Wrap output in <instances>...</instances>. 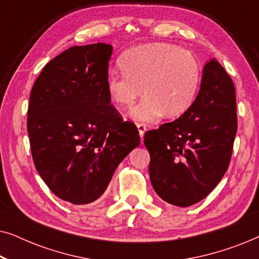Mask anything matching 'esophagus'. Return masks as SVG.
<instances>
[{
    "label": "esophagus",
    "mask_w": 259,
    "mask_h": 259,
    "mask_svg": "<svg viewBox=\"0 0 259 259\" xmlns=\"http://www.w3.org/2000/svg\"><path fill=\"white\" fill-rule=\"evenodd\" d=\"M138 131H139V136H140V138H141V140H143V138H144V134H145V132H146V125H145V123H138Z\"/></svg>",
    "instance_id": "1"
}]
</instances>
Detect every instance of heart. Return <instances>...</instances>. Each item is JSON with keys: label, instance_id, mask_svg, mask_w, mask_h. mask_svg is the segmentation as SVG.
<instances>
[{"label": "heart", "instance_id": "1", "mask_svg": "<svg viewBox=\"0 0 259 259\" xmlns=\"http://www.w3.org/2000/svg\"><path fill=\"white\" fill-rule=\"evenodd\" d=\"M121 73H109L106 91L118 109H128L141 94L145 97L131 112L137 122H153L162 115L176 118L196 100L203 70L197 56L168 44H148L123 53Z\"/></svg>", "mask_w": 259, "mask_h": 259}]
</instances>
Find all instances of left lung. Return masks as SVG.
<instances>
[{
  "label": "left lung",
  "instance_id": "8db88e82",
  "mask_svg": "<svg viewBox=\"0 0 259 259\" xmlns=\"http://www.w3.org/2000/svg\"><path fill=\"white\" fill-rule=\"evenodd\" d=\"M236 133L235 84L211 59L191 107L175 121L145 133L151 183L158 196L182 207L204 199L228 171Z\"/></svg>",
  "mask_w": 259,
  "mask_h": 259
}]
</instances>
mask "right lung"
I'll list each match as a JSON object with an SVG mask.
<instances>
[{
  "instance_id": "add662e5",
  "label": "right lung",
  "mask_w": 259,
  "mask_h": 259,
  "mask_svg": "<svg viewBox=\"0 0 259 259\" xmlns=\"http://www.w3.org/2000/svg\"><path fill=\"white\" fill-rule=\"evenodd\" d=\"M113 48L74 46L44 67L28 106L27 130L38 175L60 199L97 200L122 159L140 144L136 125L111 105L106 79Z\"/></svg>"
}]
</instances>
